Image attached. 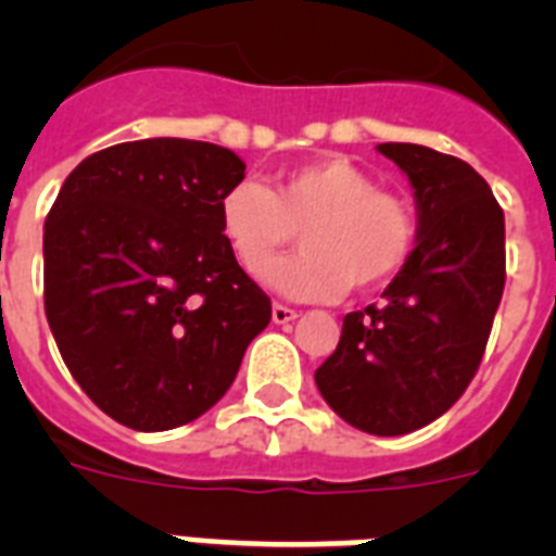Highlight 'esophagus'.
Segmentation results:
<instances>
[{
    "mask_svg": "<svg viewBox=\"0 0 556 556\" xmlns=\"http://www.w3.org/2000/svg\"><path fill=\"white\" fill-rule=\"evenodd\" d=\"M270 317H274V323H277V326H288V323L296 320V312L291 308V305L274 303L270 305Z\"/></svg>",
    "mask_w": 556,
    "mask_h": 556,
    "instance_id": "obj_1",
    "label": "esophagus"
}]
</instances>
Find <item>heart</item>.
<instances>
[{"label": "heart", "mask_w": 556, "mask_h": 556, "mask_svg": "<svg viewBox=\"0 0 556 556\" xmlns=\"http://www.w3.org/2000/svg\"><path fill=\"white\" fill-rule=\"evenodd\" d=\"M218 225L239 268L256 274L301 230L304 248L271 263L262 282L294 300H334L355 286H380L415 242L409 201L343 155L291 169L274 190L239 181L218 204Z\"/></svg>", "instance_id": "heart-1"}]
</instances>
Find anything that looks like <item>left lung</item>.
<instances>
[{
	"label": "left lung",
	"instance_id": "left-lung-1",
	"mask_svg": "<svg viewBox=\"0 0 556 556\" xmlns=\"http://www.w3.org/2000/svg\"><path fill=\"white\" fill-rule=\"evenodd\" d=\"M378 152L413 185L415 248L383 303L343 317L314 380L346 424L404 435L447 413L482 364L505 288V213L467 161L418 143Z\"/></svg>",
	"mask_w": 556,
	"mask_h": 556
}]
</instances>
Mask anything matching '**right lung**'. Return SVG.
<instances>
[{"label":"right lung","instance_id":"add662e5","mask_svg":"<svg viewBox=\"0 0 556 556\" xmlns=\"http://www.w3.org/2000/svg\"><path fill=\"white\" fill-rule=\"evenodd\" d=\"M236 152L185 138L80 161L46 218V317L65 366L124 427L195 421L233 383L270 300L227 248Z\"/></svg>","mask_w":556,"mask_h":556}]
</instances>
